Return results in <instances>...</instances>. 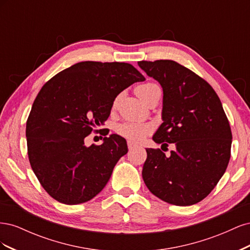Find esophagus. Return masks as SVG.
I'll return each mask as SVG.
<instances>
[{
	"mask_svg": "<svg viewBox=\"0 0 250 250\" xmlns=\"http://www.w3.org/2000/svg\"><path fill=\"white\" fill-rule=\"evenodd\" d=\"M127 146H128V149H129V150H133V149H135V148H138V147H139V145H137V144L132 143L131 141H128V143H127Z\"/></svg>",
	"mask_w": 250,
	"mask_h": 250,
	"instance_id": "esophagus-1",
	"label": "esophagus"
}]
</instances>
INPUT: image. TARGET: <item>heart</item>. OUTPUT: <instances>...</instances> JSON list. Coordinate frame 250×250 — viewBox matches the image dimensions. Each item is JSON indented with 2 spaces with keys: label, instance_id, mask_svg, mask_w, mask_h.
<instances>
[{
  "label": "heart",
  "instance_id": "b5f03b06",
  "mask_svg": "<svg viewBox=\"0 0 250 250\" xmlns=\"http://www.w3.org/2000/svg\"><path fill=\"white\" fill-rule=\"evenodd\" d=\"M160 88L155 83H145V84L139 85L135 88V93L141 98L143 101H145L149 95L153 92L154 89ZM152 127L149 124H143L137 122H124L117 126V132L122 135V137L130 140L132 142H141L146 135L151 131Z\"/></svg>",
  "mask_w": 250,
  "mask_h": 250
}]
</instances>
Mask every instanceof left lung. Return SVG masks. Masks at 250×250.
<instances>
[{
  "instance_id": "obj_1",
  "label": "left lung",
  "mask_w": 250,
  "mask_h": 250,
  "mask_svg": "<svg viewBox=\"0 0 250 250\" xmlns=\"http://www.w3.org/2000/svg\"><path fill=\"white\" fill-rule=\"evenodd\" d=\"M138 64L163 87V123L152 139L175 145L168 157L161 149H146L144 183L163 201L192 206L213 191L228 168L232 139L228 117L213 87L186 66L173 60Z\"/></svg>"
}]
</instances>
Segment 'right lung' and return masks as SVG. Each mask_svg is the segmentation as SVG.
I'll use <instances>...</instances> for the list:
<instances>
[{
	"instance_id": "right-lung-1",
	"label": "right lung",
	"mask_w": 250,
	"mask_h": 250,
	"mask_svg": "<svg viewBox=\"0 0 250 250\" xmlns=\"http://www.w3.org/2000/svg\"><path fill=\"white\" fill-rule=\"evenodd\" d=\"M145 77L129 63L82 62L51 78L35 98L26 124L31 168L47 193L64 204L93 199L128 152L118 134L100 146L85 137L104 124L116 97Z\"/></svg>"
}]
</instances>
